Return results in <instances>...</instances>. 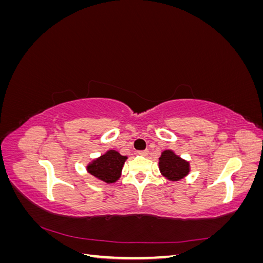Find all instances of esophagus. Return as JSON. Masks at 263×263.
I'll return each instance as SVG.
<instances>
[{"instance_id": "esophagus-1", "label": "esophagus", "mask_w": 263, "mask_h": 263, "mask_svg": "<svg viewBox=\"0 0 263 263\" xmlns=\"http://www.w3.org/2000/svg\"><path fill=\"white\" fill-rule=\"evenodd\" d=\"M138 155H140V156H147V155H148V150L138 151Z\"/></svg>"}]
</instances>
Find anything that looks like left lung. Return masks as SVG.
I'll return each instance as SVG.
<instances>
[{
    "instance_id": "1",
    "label": "left lung",
    "mask_w": 263,
    "mask_h": 263,
    "mask_svg": "<svg viewBox=\"0 0 263 263\" xmlns=\"http://www.w3.org/2000/svg\"><path fill=\"white\" fill-rule=\"evenodd\" d=\"M159 170L169 181H179L190 173V162L174 154L172 150H164L159 158Z\"/></svg>"
}]
</instances>
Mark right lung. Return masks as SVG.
<instances>
[{
	"instance_id": "add662e5",
	"label": "right lung",
	"mask_w": 263,
	"mask_h": 263,
	"mask_svg": "<svg viewBox=\"0 0 263 263\" xmlns=\"http://www.w3.org/2000/svg\"><path fill=\"white\" fill-rule=\"evenodd\" d=\"M126 160L127 157L122 156L118 151L108 150L87 164L86 171L98 180L110 184L121 178Z\"/></svg>"
}]
</instances>
